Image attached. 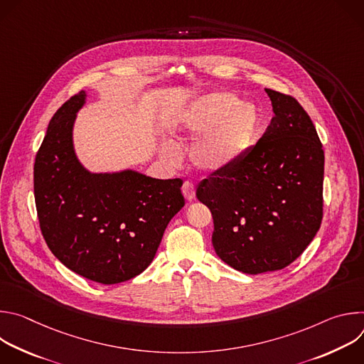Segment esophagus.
<instances>
[{
	"label": "esophagus",
	"instance_id": "esophagus-1",
	"mask_svg": "<svg viewBox=\"0 0 364 364\" xmlns=\"http://www.w3.org/2000/svg\"><path fill=\"white\" fill-rule=\"evenodd\" d=\"M181 191H183V196L186 197V200L191 201V200L194 198V194H196V188H194V186H193L191 183L186 181V183L183 184V187H181Z\"/></svg>",
	"mask_w": 364,
	"mask_h": 364
}]
</instances>
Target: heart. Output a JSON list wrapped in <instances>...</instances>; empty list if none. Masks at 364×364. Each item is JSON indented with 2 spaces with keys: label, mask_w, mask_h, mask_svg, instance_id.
<instances>
[{
  "label": "heart",
  "mask_w": 364,
  "mask_h": 364,
  "mask_svg": "<svg viewBox=\"0 0 364 364\" xmlns=\"http://www.w3.org/2000/svg\"><path fill=\"white\" fill-rule=\"evenodd\" d=\"M177 131L200 136L191 148V161L203 173L218 174L236 166L250 149L261 127V114L250 102L232 92H212L187 103L177 117ZM168 164H178V146L167 139L159 145Z\"/></svg>",
  "instance_id": "1"
}]
</instances>
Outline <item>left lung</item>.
Instances as JSON below:
<instances>
[{"instance_id":"8db88e82","label":"left lung","mask_w":364,"mask_h":364,"mask_svg":"<svg viewBox=\"0 0 364 364\" xmlns=\"http://www.w3.org/2000/svg\"><path fill=\"white\" fill-rule=\"evenodd\" d=\"M265 92L274 111L265 134L236 166L196 191L212 212L218 256L250 275L292 264L323 219L324 151L316 127L294 97Z\"/></svg>"}]
</instances>
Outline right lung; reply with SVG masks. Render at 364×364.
Here are the masks:
<instances>
[{"label":"right lung","mask_w":364,"mask_h":364,"mask_svg":"<svg viewBox=\"0 0 364 364\" xmlns=\"http://www.w3.org/2000/svg\"><path fill=\"white\" fill-rule=\"evenodd\" d=\"M82 90L50 119L36 155L34 197L50 250L75 274L105 285L135 278L157 253L183 209V181L136 170L92 173L77 159L73 128Z\"/></svg>","instance_id":"right-lung-1"}]
</instances>
